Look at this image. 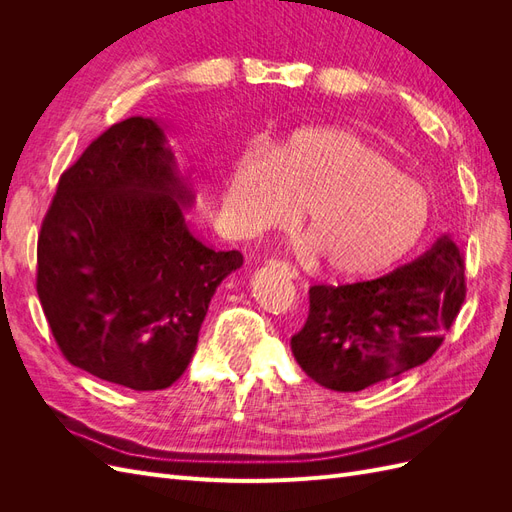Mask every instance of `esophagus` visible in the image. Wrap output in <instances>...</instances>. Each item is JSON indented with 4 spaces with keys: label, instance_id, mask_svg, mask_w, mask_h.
Masks as SVG:
<instances>
[{
    "label": "esophagus",
    "instance_id": "34e87169",
    "mask_svg": "<svg viewBox=\"0 0 512 512\" xmlns=\"http://www.w3.org/2000/svg\"><path fill=\"white\" fill-rule=\"evenodd\" d=\"M269 267H273V269H277L280 273L288 275L290 280H299V271L294 269V267H290L288 262H282V260H271V262H269Z\"/></svg>",
    "mask_w": 512,
    "mask_h": 512
}]
</instances>
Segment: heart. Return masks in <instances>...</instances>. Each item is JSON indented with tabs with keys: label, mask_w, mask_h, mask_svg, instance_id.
<instances>
[{
	"label": "heart",
	"mask_w": 512,
	"mask_h": 512,
	"mask_svg": "<svg viewBox=\"0 0 512 512\" xmlns=\"http://www.w3.org/2000/svg\"><path fill=\"white\" fill-rule=\"evenodd\" d=\"M224 205L245 235L303 222L297 252L322 256L339 275L393 265L421 239L431 198L401 173L389 153L344 128H307L271 149L247 151L232 164Z\"/></svg>",
	"instance_id": "1"
}]
</instances>
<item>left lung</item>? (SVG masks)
Listing matches in <instances>:
<instances>
[{
	"mask_svg": "<svg viewBox=\"0 0 512 512\" xmlns=\"http://www.w3.org/2000/svg\"><path fill=\"white\" fill-rule=\"evenodd\" d=\"M463 252L440 237L410 265L378 280L309 288V316L290 348L305 374L356 393L423 365L466 299Z\"/></svg>",
	"mask_w": 512,
	"mask_h": 512,
	"instance_id": "left-lung-1",
	"label": "left lung"
}]
</instances>
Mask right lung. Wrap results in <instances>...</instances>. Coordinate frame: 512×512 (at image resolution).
Instances as JSON below:
<instances>
[{"instance_id": "obj_1", "label": "right lung", "mask_w": 512, "mask_h": 512, "mask_svg": "<svg viewBox=\"0 0 512 512\" xmlns=\"http://www.w3.org/2000/svg\"><path fill=\"white\" fill-rule=\"evenodd\" d=\"M194 203L160 121L100 134L59 179L38 237L36 288L66 359L158 391L190 365L211 297L243 265L185 224Z\"/></svg>"}]
</instances>
